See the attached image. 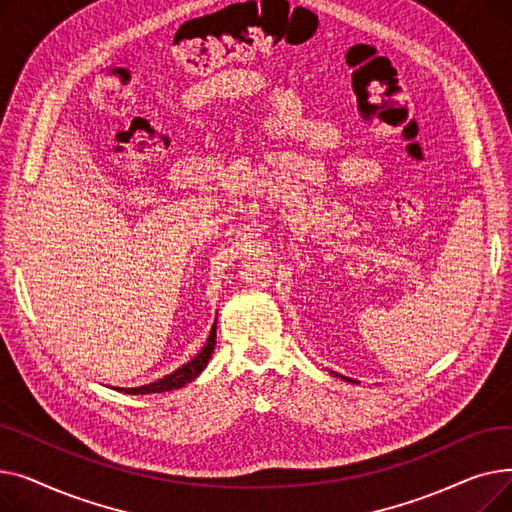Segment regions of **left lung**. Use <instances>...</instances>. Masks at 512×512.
<instances>
[{"label": "left lung", "instance_id": "8db88e82", "mask_svg": "<svg viewBox=\"0 0 512 512\" xmlns=\"http://www.w3.org/2000/svg\"><path fill=\"white\" fill-rule=\"evenodd\" d=\"M334 373V371H332ZM334 375H338V373H334ZM338 378H342V380H346V382H355V380H351V378H344V375H338Z\"/></svg>", "mask_w": 512, "mask_h": 512}]
</instances>
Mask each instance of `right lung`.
Instances as JSON below:
<instances>
[{"mask_svg": "<svg viewBox=\"0 0 512 512\" xmlns=\"http://www.w3.org/2000/svg\"><path fill=\"white\" fill-rule=\"evenodd\" d=\"M215 321H218V319H215ZM213 348H215V324L211 326L209 338H207L205 346L197 353V357H193L191 361L184 363V365L178 367L176 371L164 375V378H159L157 382H151V384H145V386H139V388H116V390H118V392H124V394H159V392L178 390V388H182L184 384L193 382V380L197 378V375L207 367V361L211 359Z\"/></svg>", "mask_w": 512, "mask_h": 512, "instance_id": "add662e5", "label": "right lung"}]
</instances>
